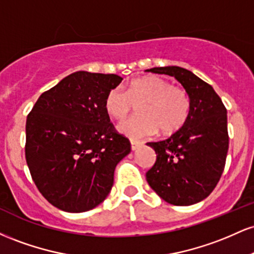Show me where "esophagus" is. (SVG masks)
<instances>
[{"label":"esophagus","mask_w":254,"mask_h":254,"mask_svg":"<svg viewBox=\"0 0 254 254\" xmlns=\"http://www.w3.org/2000/svg\"><path fill=\"white\" fill-rule=\"evenodd\" d=\"M130 143H131V149H132V150L138 149V148L141 147V144H142L141 142H139V141H136V139H131Z\"/></svg>","instance_id":"1"}]
</instances>
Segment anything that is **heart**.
<instances>
[{
  "instance_id": "heart-1",
  "label": "heart",
  "mask_w": 254,
  "mask_h": 254,
  "mask_svg": "<svg viewBox=\"0 0 254 254\" xmlns=\"http://www.w3.org/2000/svg\"><path fill=\"white\" fill-rule=\"evenodd\" d=\"M138 105V116L118 124V131L133 139L160 130L173 133L188 121L191 100L188 92L156 75L138 77L127 84V92L115 87L105 97V110L112 118L123 119Z\"/></svg>"
}]
</instances>
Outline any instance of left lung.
Returning <instances> with one entry per match:
<instances>
[{
    "label": "left lung",
    "instance_id": "8db88e82",
    "mask_svg": "<svg viewBox=\"0 0 254 254\" xmlns=\"http://www.w3.org/2000/svg\"><path fill=\"white\" fill-rule=\"evenodd\" d=\"M147 71L176 77L191 100L186 123L167 139L148 143L156 161L145 173L147 182L165 202L198 203L211 193L223 173L229 144L227 110L210 84L188 69L172 65Z\"/></svg>",
    "mask_w": 254,
    "mask_h": 254
}]
</instances>
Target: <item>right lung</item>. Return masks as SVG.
Returning <instances> with one entry per match:
<instances>
[{
    "mask_svg": "<svg viewBox=\"0 0 254 254\" xmlns=\"http://www.w3.org/2000/svg\"><path fill=\"white\" fill-rule=\"evenodd\" d=\"M115 74L76 71L40 95L26 121V162L49 203L83 212L109 196L116 166L131 150L105 110L122 82Z\"/></svg>",
    "mask_w": 254,
    "mask_h": 254,
    "instance_id": "1",
    "label": "right lung"
}]
</instances>
